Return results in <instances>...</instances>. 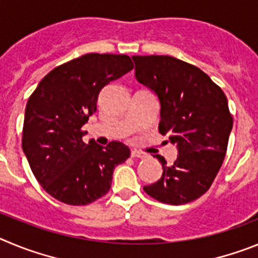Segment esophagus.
I'll return each instance as SVG.
<instances>
[{"instance_id": "34e87169", "label": "esophagus", "mask_w": 258, "mask_h": 258, "mask_svg": "<svg viewBox=\"0 0 258 258\" xmlns=\"http://www.w3.org/2000/svg\"><path fill=\"white\" fill-rule=\"evenodd\" d=\"M131 157L132 158H145L146 154H145V153L138 152V150H132V152H131Z\"/></svg>"}]
</instances>
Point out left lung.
I'll return each mask as SVG.
<instances>
[{
    "label": "left lung",
    "instance_id": "obj_1",
    "mask_svg": "<svg viewBox=\"0 0 258 258\" xmlns=\"http://www.w3.org/2000/svg\"><path fill=\"white\" fill-rule=\"evenodd\" d=\"M135 76L161 101L159 132L177 148V159L144 191L166 204H185L207 191L225 159L233 115L220 86L196 66L167 55L134 56Z\"/></svg>",
    "mask_w": 258,
    "mask_h": 258
}]
</instances>
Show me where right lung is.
I'll return each instance as SVG.
<instances>
[{
    "mask_svg": "<svg viewBox=\"0 0 258 258\" xmlns=\"http://www.w3.org/2000/svg\"><path fill=\"white\" fill-rule=\"evenodd\" d=\"M134 69L127 55L86 54L56 67L29 96L22 145L39 185L52 198L86 206L112 185L113 171L130 157L128 146L83 143V124L96 112L97 97L112 81Z\"/></svg>",
    "mask_w": 258,
    "mask_h": 258,
    "instance_id": "1",
    "label": "right lung"
}]
</instances>
